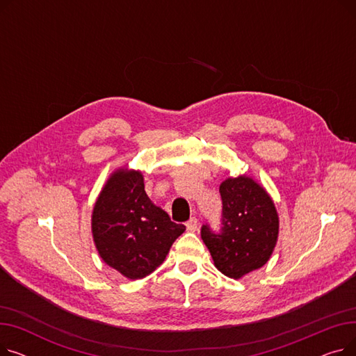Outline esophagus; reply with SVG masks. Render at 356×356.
<instances>
[{"label":"esophagus","mask_w":356,"mask_h":356,"mask_svg":"<svg viewBox=\"0 0 356 356\" xmlns=\"http://www.w3.org/2000/svg\"><path fill=\"white\" fill-rule=\"evenodd\" d=\"M186 228H188L189 232H196L197 231V219L196 218H191L186 223Z\"/></svg>","instance_id":"esophagus-1"}]
</instances>
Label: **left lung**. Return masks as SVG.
I'll list each match as a JSON object with an SVG mask.
<instances>
[{
    "label": "left lung",
    "mask_w": 356,
    "mask_h": 356,
    "mask_svg": "<svg viewBox=\"0 0 356 356\" xmlns=\"http://www.w3.org/2000/svg\"><path fill=\"white\" fill-rule=\"evenodd\" d=\"M222 231L202 227V239L215 267L229 278H242L267 264L277 239L280 219L268 192L247 175L228 177L219 186Z\"/></svg>",
    "instance_id": "left-lung-1"
}]
</instances>
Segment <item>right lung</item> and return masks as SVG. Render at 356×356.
<instances>
[{"label": "right lung", "mask_w": 356, "mask_h": 356, "mask_svg": "<svg viewBox=\"0 0 356 356\" xmlns=\"http://www.w3.org/2000/svg\"><path fill=\"white\" fill-rule=\"evenodd\" d=\"M90 220L99 257L129 280L143 278L160 267L186 229L149 200L143 173L128 167L111 173Z\"/></svg>", "instance_id": "add662e5"}]
</instances>
